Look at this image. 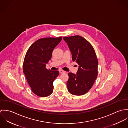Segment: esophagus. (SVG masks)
I'll use <instances>...</instances> for the list:
<instances>
[{
	"instance_id": "esophagus-1",
	"label": "esophagus",
	"mask_w": 128,
	"mask_h": 128,
	"mask_svg": "<svg viewBox=\"0 0 128 128\" xmlns=\"http://www.w3.org/2000/svg\"><path fill=\"white\" fill-rule=\"evenodd\" d=\"M58 72H59L60 73H65V72H64V70H58Z\"/></svg>"
}]
</instances>
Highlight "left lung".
I'll return each mask as SVG.
<instances>
[{"mask_svg": "<svg viewBox=\"0 0 128 128\" xmlns=\"http://www.w3.org/2000/svg\"><path fill=\"white\" fill-rule=\"evenodd\" d=\"M78 64L76 74L68 73L66 83L68 92L73 95L85 94L91 88L98 76V60L91 44L79 36L63 38Z\"/></svg>", "mask_w": 128, "mask_h": 128, "instance_id": "8db88e82", "label": "left lung"}]
</instances>
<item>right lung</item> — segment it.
<instances>
[{
	"label": "right lung",
	"instance_id": "add662e5",
	"mask_svg": "<svg viewBox=\"0 0 128 128\" xmlns=\"http://www.w3.org/2000/svg\"><path fill=\"white\" fill-rule=\"evenodd\" d=\"M62 39V37L39 39L26 52L23 72L32 91L38 96L46 97L53 92V82L59 72L48 70L45 68L51 58L53 50Z\"/></svg>",
	"mask_w": 128,
	"mask_h": 128
}]
</instances>
